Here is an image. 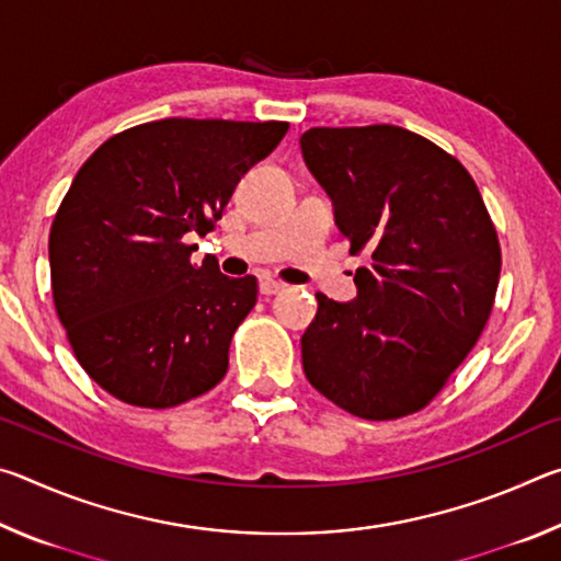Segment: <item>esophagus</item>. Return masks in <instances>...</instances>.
<instances>
[{"label": "esophagus", "mask_w": 561, "mask_h": 561, "mask_svg": "<svg viewBox=\"0 0 561 561\" xmlns=\"http://www.w3.org/2000/svg\"><path fill=\"white\" fill-rule=\"evenodd\" d=\"M284 289H287V284L272 279V277H264V279L260 282V291L264 294V297H272V294H279V291H284Z\"/></svg>", "instance_id": "esophagus-1"}]
</instances>
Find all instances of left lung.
<instances>
[{
	"mask_svg": "<svg viewBox=\"0 0 561 561\" xmlns=\"http://www.w3.org/2000/svg\"><path fill=\"white\" fill-rule=\"evenodd\" d=\"M301 153L334 203L356 270L348 304L317 294L309 383L366 421L428 405L478 344L500 282L495 225L460 160L405 128H309Z\"/></svg>",
	"mask_w": 561,
	"mask_h": 561,
	"instance_id": "obj_1",
	"label": "left lung"
}]
</instances>
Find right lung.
Instances as JSON below:
<instances>
[{
  "label": "right lung",
  "instance_id": "obj_1",
  "mask_svg": "<svg viewBox=\"0 0 561 561\" xmlns=\"http://www.w3.org/2000/svg\"><path fill=\"white\" fill-rule=\"evenodd\" d=\"M287 130L284 121L140 123L76 173L51 222V291L76 360L103 391L173 408L222 381L257 279L193 264L185 234L213 230Z\"/></svg>",
  "mask_w": 561,
  "mask_h": 561
}]
</instances>
